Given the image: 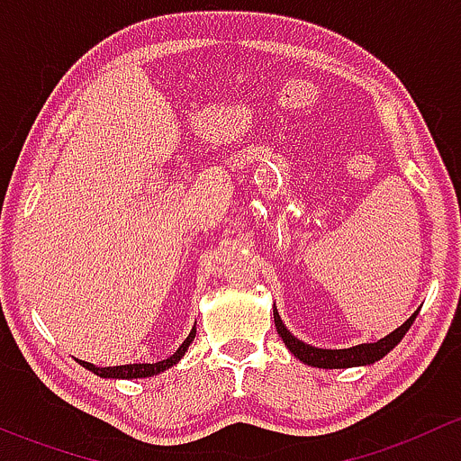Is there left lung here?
<instances>
[{
	"label": "left lung",
	"instance_id": "1",
	"mask_svg": "<svg viewBox=\"0 0 461 461\" xmlns=\"http://www.w3.org/2000/svg\"><path fill=\"white\" fill-rule=\"evenodd\" d=\"M420 310L412 314L411 319L403 325H399L397 330L388 334V337L379 339L375 343H359V346L343 348V350H325V348L310 346V343L296 339L290 330L285 328V323L281 321V314L274 308V323H276L278 337L283 339V343L287 346V350L296 357L299 361H303L305 366H312V368H325V370H341V368H357V366H370L375 361L384 359L394 346L403 339V334L411 330L412 321L417 319Z\"/></svg>",
	"mask_w": 461,
	"mask_h": 461
}]
</instances>
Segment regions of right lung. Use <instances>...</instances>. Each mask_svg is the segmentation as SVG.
Segmentation results:
<instances>
[{
	"label": "right lung",
	"instance_id": "right-lung-1",
	"mask_svg": "<svg viewBox=\"0 0 461 461\" xmlns=\"http://www.w3.org/2000/svg\"><path fill=\"white\" fill-rule=\"evenodd\" d=\"M194 339H196V325H194L189 337L183 341V346H180L171 357L158 361V364H129V366H109V368H97V366L88 364V361H80V359L77 361H80L82 368L91 370L93 375L102 376V379H144V376L165 373V370H169L171 366L178 364V361L185 357V352H187V348L192 346Z\"/></svg>",
	"mask_w": 461,
	"mask_h": 461
}]
</instances>
